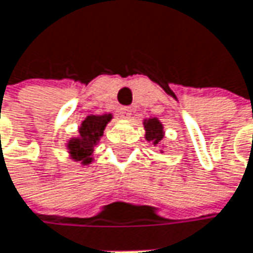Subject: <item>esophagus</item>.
Instances as JSON below:
<instances>
[{
    "label": "esophagus",
    "instance_id": "34e87169",
    "mask_svg": "<svg viewBox=\"0 0 253 253\" xmlns=\"http://www.w3.org/2000/svg\"><path fill=\"white\" fill-rule=\"evenodd\" d=\"M119 113H121V116H122V118H129V116H131V113H132V109H131L129 106H124V108H121V109H119Z\"/></svg>",
    "mask_w": 253,
    "mask_h": 253
}]
</instances>
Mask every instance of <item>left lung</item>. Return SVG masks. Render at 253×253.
Returning a JSON list of instances; mask_svg holds the SVG:
<instances>
[{
  "mask_svg": "<svg viewBox=\"0 0 253 253\" xmlns=\"http://www.w3.org/2000/svg\"><path fill=\"white\" fill-rule=\"evenodd\" d=\"M144 128H145V138L153 142L154 145L159 144V141L163 138V125L159 122V119L151 118V119L145 121Z\"/></svg>",
  "mask_w": 253,
  "mask_h": 253,
  "instance_id": "8db88e82",
  "label": "left lung"
}]
</instances>
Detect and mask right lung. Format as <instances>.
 <instances>
[{
	"label": "right lung",
	"instance_id": "1",
	"mask_svg": "<svg viewBox=\"0 0 253 253\" xmlns=\"http://www.w3.org/2000/svg\"><path fill=\"white\" fill-rule=\"evenodd\" d=\"M112 119V115H90L87 116L80 126V137L73 138L68 142V150L74 160L88 165L91 162L93 147L100 140L106 124Z\"/></svg>",
	"mask_w": 253,
	"mask_h": 253
}]
</instances>
